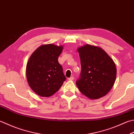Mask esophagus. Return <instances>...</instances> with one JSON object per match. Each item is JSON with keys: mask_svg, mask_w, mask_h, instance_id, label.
<instances>
[{"mask_svg": "<svg viewBox=\"0 0 134 134\" xmlns=\"http://www.w3.org/2000/svg\"><path fill=\"white\" fill-rule=\"evenodd\" d=\"M74 77H71L70 78H69V80H70V81H72V80H74Z\"/></svg>", "mask_w": 134, "mask_h": 134, "instance_id": "obj_1", "label": "esophagus"}]
</instances>
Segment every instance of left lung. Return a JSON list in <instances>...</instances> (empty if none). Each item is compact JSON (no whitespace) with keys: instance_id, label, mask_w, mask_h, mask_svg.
I'll return each mask as SVG.
<instances>
[{"instance_id":"left-lung-1","label":"left lung","mask_w":134,"mask_h":134,"mask_svg":"<svg viewBox=\"0 0 134 134\" xmlns=\"http://www.w3.org/2000/svg\"><path fill=\"white\" fill-rule=\"evenodd\" d=\"M81 72L76 85L82 94L91 99L106 95L113 86L117 69L108 54L99 46L85 44L77 49Z\"/></svg>"}]
</instances>
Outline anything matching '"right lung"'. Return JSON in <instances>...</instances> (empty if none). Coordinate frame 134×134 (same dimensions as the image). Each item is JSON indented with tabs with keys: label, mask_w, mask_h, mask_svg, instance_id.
I'll return each mask as SVG.
<instances>
[{
	"label": "right lung",
	"mask_w": 134,
	"mask_h": 134,
	"mask_svg": "<svg viewBox=\"0 0 134 134\" xmlns=\"http://www.w3.org/2000/svg\"><path fill=\"white\" fill-rule=\"evenodd\" d=\"M63 49V46L43 44L38 47L29 59L26 77L31 90L39 96L53 95L66 79L58 62Z\"/></svg>",
	"instance_id": "1"
}]
</instances>
